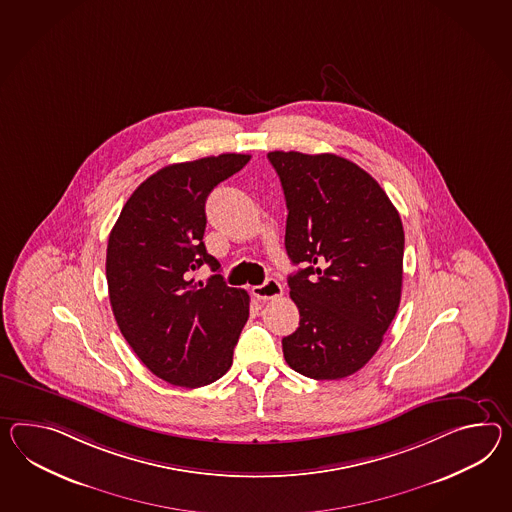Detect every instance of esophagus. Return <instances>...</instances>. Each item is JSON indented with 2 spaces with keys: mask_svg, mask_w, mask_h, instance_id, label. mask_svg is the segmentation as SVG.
<instances>
[{
  "mask_svg": "<svg viewBox=\"0 0 512 512\" xmlns=\"http://www.w3.org/2000/svg\"><path fill=\"white\" fill-rule=\"evenodd\" d=\"M251 292H253V296L257 300H277L283 294V287H281V283L277 279H266L262 285L251 288Z\"/></svg>",
  "mask_w": 512,
  "mask_h": 512,
  "instance_id": "esophagus-1",
  "label": "esophagus"
}]
</instances>
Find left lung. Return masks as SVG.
<instances>
[{
    "instance_id": "left-lung-1",
    "label": "left lung",
    "mask_w": 512,
    "mask_h": 512,
    "mask_svg": "<svg viewBox=\"0 0 512 512\" xmlns=\"http://www.w3.org/2000/svg\"><path fill=\"white\" fill-rule=\"evenodd\" d=\"M287 200L290 298L300 327L283 338L298 374L333 381L375 355L398 312L405 233L372 175L333 153L270 151Z\"/></svg>"
}]
</instances>
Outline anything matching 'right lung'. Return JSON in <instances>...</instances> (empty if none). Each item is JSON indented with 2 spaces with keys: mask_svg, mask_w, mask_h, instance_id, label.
I'll use <instances>...</instances> for the list:
<instances>
[{
  "mask_svg": "<svg viewBox=\"0 0 512 512\" xmlns=\"http://www.w3.org/2000/svg\"><path fill=\"white\" fill-rule=\"evenodd\" d=\"M251 155L222 153L164 166L131 194L107 244L105 274L116 324L151 374L175 387L211 385L231 368L250 316V296L212 275L205 250V201Z\"/></svg>",
  "mask_w": 512,
  "mask_h": 512,
  "instance_id": "obj_1",
  "label": "right lung"
}]
</instances>
